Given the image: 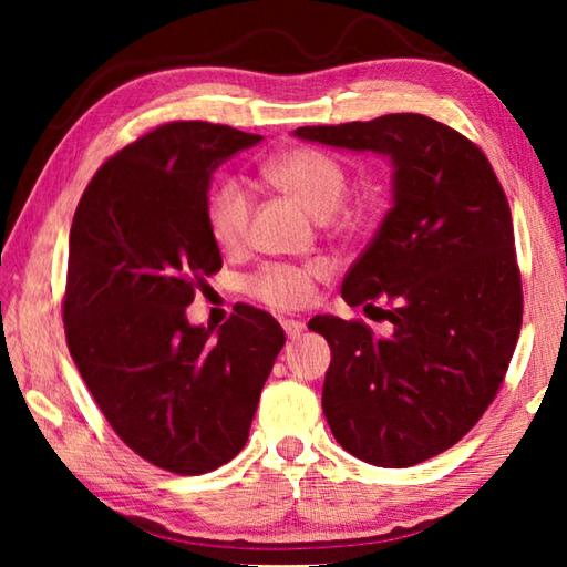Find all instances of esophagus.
Segmentation results:
<instances>
[{
    "mask_svg": "<svg viewBox=\"0 0 567 567\" xmlns=\"http://www.w3.org/2000/svg\"><path fill=\"white\" fill-rule=\"evenodd\" d=\"M282 328H285V334L290 340L300 338V332L305 330V322L302 320H282Z\"/></svg>",
    "mask_w": 567,
    "mask_h": 567,
    "instance_id": "1",
    "label": "esophagus"
}]
</instances>
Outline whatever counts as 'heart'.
Instances as JSON below:
<instances>
[{"label": "heart", "mask_w": 567, "mask_h": 567, "mask_svg": "<svg viewBox=\"0 0 567 567\" xmlns=\"http://www.w3.org/2000/svg\"><path fill=\"white\" fill-rule=\"evenodd\" d=\"M265 177L295 197L307 213L330 219L342 207L350 177L338 157L315 147L282 152L265 165ZM252 197L237 179H225L207 203V225L215 245L233 252L247 239ZM324 277L322 265H265L247 280V292L275 310H297L312 300L315 282Z\"/></svg>", "instance_id": "1"}]
</instances>
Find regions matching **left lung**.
<instances>
[{
  "instance_id": "8db88e82",
  "label": "left lung",
  "mask_w": 567,
  "mask_h": 567,
  "mask_svg": "<svg viewBox=\"0 0 567 567\" xmlns=\"http://www.w3.org/2000/svg\"><path fill=\"white\" fill-rule=\"evenodd\" d=\"M318 145L378 152L392 207L342 280L350 307L385 296L392 322L318 315L332 360L322 410L338 443L378 467H410L453 447L497 395L523 322L507 197L483 150L425 114L300 127Z\"/></svg>"
}]
</instances>
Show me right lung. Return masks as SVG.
Masks as SVG:
<instances>
[{
    "mask_svg": "<svg viewBox=\"0 0 567 567\" xmlns=\"http://www.w3.org/2000/svg\"><path fill=\"white\" fill-rule=\"evenodd\" d=\"M257 142L225 124H162L104 162L72 219L66 348L114 433L177 475L245 447L285 344L257 307L237 305L217 332L185 315L223 267L207 225L213 172Z\"/></svg>",
    "mask_w": 567,
    "mask_h": 567,
    "instance_id": "1",
    "label": "right lung"
}]
</instances>
